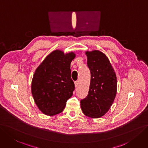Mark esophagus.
I'll use <instances>...</instances> for the list:
<instances>
[{
    "label": "esophagus",
    "mask_w": 148,
    "mask_h": 148,
    "mask_svg": "<svg viewBox=\"0 0 148 148\" xmlns=\"http://www.w3.org/2000/svg\"><path fill=\"white\" fill-rule=\"evenodd\" d=\"M74 84H75V88H77L78 85H79V81H75V82H74Z\"/></svg>",
    "instance_id": "obj_1"
}]
</instances>
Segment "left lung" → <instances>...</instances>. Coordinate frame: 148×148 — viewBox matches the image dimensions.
Masks as SVG:
<instances>
[{"label":"left lung","instance_id":"8db88e82","mask_svg":"<svg viewBox=\"0 0 148 148\" xmlns=\"http://www.w3.org/2000/svg\"><path fill=\"white\" fill-rule=\"evenodd\" d=\"M85 54L91 80L88 94L81 100L80 106L85 115L98 118L109 110L114 100L117 91L116 76L106 54L98 50L86 51Z\"/></svg>","mask_w":148,"mask_h":148}]
</instances>
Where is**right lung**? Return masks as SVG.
<instances>
[{"mask_svg": "<svg viewBox=\"0 0 148 148\" xmlns=\"http://www.w3.org/2000/svg\"><path fill=\"white\" fill-rule=\"evenodd\" d=\"M73 52L56 50L49 53L34 74L31 90L39 110L48 116L61 113L73 96L75 86L71 77Z\"/></svg>", "mask_w": 148, "mask_h": 148, "instance_id": "obj_1", "label": "right lung"}]
</instances>
